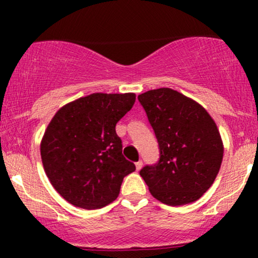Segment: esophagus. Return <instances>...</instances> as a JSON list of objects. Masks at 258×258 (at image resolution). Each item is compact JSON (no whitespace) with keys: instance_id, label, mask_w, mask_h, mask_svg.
Masks as SVG:
<instances>
[{"instance_id":"1","label":"esophagus","mask_w":258,"mask_h":258,"mask_svg":"<svg viewBox=\"0 0 258 258\" xmlns=\"http://www.w3.org/2000/svg\"><path fill=\"white\" fill-rule=\"evenodd\" d=\"M142 166H143V161H142V160H139L138 162H136V168H137V171L141 170Z\"/></svg>"}]
</instances>
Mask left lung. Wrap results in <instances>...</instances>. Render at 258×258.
I'll return each instance as SVG.
<instances>
[{"label":"left lung","mask_w":258,"mask_h":258,"mask_svg":"<svg viewBox=\"0 0 258 258\" xmlns=\"http://www.w3.org/2000/svg\"><path fill=\"white\" fill-rule=\"evenodd\" d=\"M159 143L158 164L139 174L155 199L170 206L200 199L212 185L223 159L217 125L199 103L171 88L138 96Z\"/></svg>","instance_id":"obj_1"}]
</instances>
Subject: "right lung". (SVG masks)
I'll list each match as a JSON object with an SVG mask.
<instances>
[{
	"mask_svg": "<svg viewBox=\"0 0 258 258\" xmlns=\"http://www.w3.org/2000/svg\"><path fill=\"white\" fill-rule=\"evenodd\" d=\"M135 102V93H92L55 112L41 141V159L68 203L94 210L119 197L123 177L136 166L122 155L115 126Z\"/></svg>",
	"mask_w": 258,
	"mask_h": 258,
	"instance_id": "add662e5",
	"label": "right lung"
}]
</instances>
